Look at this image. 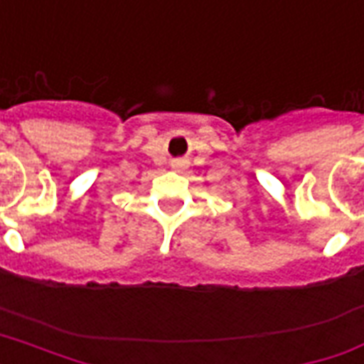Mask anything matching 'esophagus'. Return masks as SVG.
I'll return each instance as SVG.
<instances>
[{"mask_svg":"<svg viewBox=\"0 0 364 364\" xmlns=\"http://www.w3.org/2000/svg\"><path fill=\"white\" fill-rule=\"evenodd\" d=\"M173 168H176V171H180V168H184V161H174L173 163Z\"/></svg>","mask_w":364,"mask_h":364,"instance_id":"1","label":"esophagus"}]
</instances>
